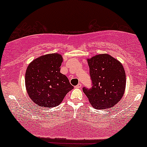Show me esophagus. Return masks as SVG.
I'll return each mask as SVG.
<instances>
[{
  "label": "esophagus",
  "mask_w": 147,
  "mask_h": 147,
  "mask_svg": "<svg viewBox=\"0 0 147 147\" xmlns=\"http://www.w3.org/2000/svg\"><path fill=\"white\" fill-rule=\"evenodd\" d=\"M81 84H79L77 86H76L75 88H81Z\"/></svg>",
  "instance_id": "esophagus-1"
}]
</instances>
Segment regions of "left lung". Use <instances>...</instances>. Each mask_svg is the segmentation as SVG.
<instances>
[{"mask_svg": "<svg viewBox=\"0 0 147 147\" xmlns=\"http://www.w3.org/2000/svg\"><path fill=\"white\" fill-rule=\"evenodd\" d=\"M93 86L83 88L90 103L96 109H109L124 94L126 75L122 63L109 54H99L87 59Z\"/></svg>", "mask_w": 147, "mask_h": 147, "instance_id": "1", "label": "left lung"}]
</instances>
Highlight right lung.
<instances>
[{"instance_id": "obj_1", "label": "right lung", "mask_w": 147, "mask_h": 147, "mask_svg": "<svg viewBox=\"0 0 147 147\" xmlns=\"http://www.w3.org/2000/svg\"><path fill=\"white\" fill-rule=\"evenodd\" d=\"M62 59L61 55L49 53L40 56L28 66L25 72L26 90L35 105L56 107L73 88L66 76L60 72Z\"/></svg>"}]
</instances>
